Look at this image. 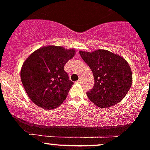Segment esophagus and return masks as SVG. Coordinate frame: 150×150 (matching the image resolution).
I'll use <instances>...</instances> for the list:
<instances>
[{
  "instance_id": "obj_1",
  "label": "esophagus",
  "mask_w": 150,
  "mask_h": 150,
  "mask_svg": "<svg viewBox=\"0 0 150 150\" xmlns=\"http://www.w3.org/2000/svg\"><path fill=\"white\" fill-rule=\"evenodd\" d=\"M76 82H77L78 83H82V80H81V79H79V80H77V81H76Z\"/></svg>"
}]
</instances>
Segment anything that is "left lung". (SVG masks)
<instances>
[{"label": "left lung", "mask_w": 150, "mask_h": 150, "mask_svg": "<svg viewBox=\"0 0 150 150\" xmlns=\"http://www.w3.org/2000/svg\"><path fill=\"white\" fill-rule=\"evenodd\" d=\"M93 73L95 85L87 96L97 107L107 108L121 101L132 84V73L126 60L104 50L79 51Z\"/></svg>", "instance_id": "obj_1"}]
</instances>
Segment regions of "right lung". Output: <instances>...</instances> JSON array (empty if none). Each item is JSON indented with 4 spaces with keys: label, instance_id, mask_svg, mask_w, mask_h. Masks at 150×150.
Segmentation results:
<instances>
[{
    "label": "right lung",
    "instance_id": "add662e5",
    "mask_svg": "<svg viewBox=\"0 0 150 150\" xmlns=\"http://www.w3.org/2000/svg\"><path fill=\"white\" fill-rule=\"evenodd\" d=\"M74 55V49L46 46L34 51L25 61L21 69V80L34 104L52 110L63 103L74 84L64 67Z\"/></svg>",
    "mask_w": 150,
    "mask_h": 150
}]
</instances>
